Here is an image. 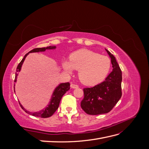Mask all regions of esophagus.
<instances>
[{
    "instance_id": "34e87169",
    "label": "esophagus",
    "mask_w": 149,
    "mask_h": 149,
    "mask_svg": "<svg viewBox=\"0 0 149 149\" xmlns=\"http://www.w3.org/2000/svg\"><path fill=\"white\" fill-rule=\"evenodd\" d=\"M71 88H78V86L76 85V84H71Z\"/></svg>"
}]
</instances>
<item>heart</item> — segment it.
Masks as SVG:
<instances>
[{
  "label": "heart",
  "instance_id": "1",
  "mask_svg": "<svg viewBox=\"0 0 149 149\" xmlns=\"http://www.w3.org/2000/svg\"><path fill=\"white\" fill-rule=\"evenodd\" d=\"M111 61L105 55L81 49L71 54L70 61L63 63L65 71L71 73L78 70V78L83 84L93 86L102 82L110 71Z\"/></svg>",
  "mask_w": 149,
  "mask_h": 149
}]
</instances>
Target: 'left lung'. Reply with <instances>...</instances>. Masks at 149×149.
Here are the masks:
<instances>
[{"label": "left lung", "mask_w": 149, "mask_h": 149, "mask_svg": "<svg viewBox=\"0 0 149 149\" xmlns=\"http://www.w3.org/2000/svg\"><path fill=\"white\" fill-rule=\"evenodd\" d=\"M112 71L103 82L92 88L83 89L84 98L81 107L89 115H99L110 112L122 96V71L116 58L109 51Z\"/></svg>", "instance_id": "left-lung-1"}]
</instances>
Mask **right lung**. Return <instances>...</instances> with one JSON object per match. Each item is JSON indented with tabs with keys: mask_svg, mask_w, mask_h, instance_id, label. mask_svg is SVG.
<instances>
[{
	"mask_svg": "<svg viewBox=\"0 0 149 149\" xmlns=\"http://www.w3.org/2000/svg\"><path fill=\"white\" fill-rule=\"evenodd\" d=\"M55 48H56V47H55V46H52V47L49 46V47H48L46 48H37L33 49L32 50H31L29 53H26V55L24 56L23 59L22 60V61L20 62V63L18 65V66L17 67L14 82L17 81V76H18L17 72L20 71L22 65V64H23V63L25 59L26 56L29 55V53L45 52L47 49H55ZM14 86H15V84H14ZM70 89V84L68 82L65 83H61L60 84L58 85V86L55 88V91H54V92L52 94L51 100H50V101H49L48 105L46 107H45L43 109L40 111L38 112H29L27 110H26L25 108H24V107L22 106L20 104V103L19 102L20 106L22 108V109L25 111V112H26V113H28L31 116H33L35 117H38V118H49V117L52 116L54 113H55V111L57 110L58 107H59V104H60L61 97L68 91Z\"/></svg>",
	"mask_w": 149,
	"mask_h": 149,
	"instance_id": "right-lung-1",
	"label": "right lung"
}]
</instances>
